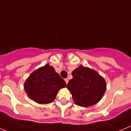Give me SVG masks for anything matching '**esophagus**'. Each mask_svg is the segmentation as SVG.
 I'll return each mask as SVG.
<instances>
[{
  "label": "esophagus",
  "instance_id": "esophagus-1",
  "mask_svg": "<svg viewBox=\"0 0 131 131\" xmlns=\"http://www.w3.org/2000/svg\"><path fill=\"white\" fill-rule=\"evenodd\" d=\"M64 81H65L66 83H67V84H68V79H64Z\"/></svg>",
  "mask_w": 131,
  "mask_h": 131
}]
</instances>
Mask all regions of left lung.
Listing matches in <instances>:
<instances>
[{"mask_svg": "<svg viewBox=\"0 0 131 131\" xmlns=\"http://www.w3.org/2000/svg\"><path fill=\"white\" fill-rule=\"evenodd\" d=\"M72 74L73 78L68 81L67 88L76 104L88 107L101 101L106 91V83L99 73L81 65L75 68Z\"/></svg>", "mask_w": 131, "mask_h": 131, "instance_id": "8db88e82", "label": "left lung"}]
</instances>
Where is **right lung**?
<instances>
[{"instance_id":"1","label":"right lung","mask_w":131,"mask_h":131,"mask_svg":"<svg viewBox=\"0 0 131 131\" xmlns=\"http://www.w3.org/2000/svg\"><path fill=\"white\" fill-rule=\"evenodd\" d=\"M67 86L65 81L49 64L34 71L27 79L24 90L30 99L40 104L53 102L60 89Z\"/></svg>"}]
</instances>
